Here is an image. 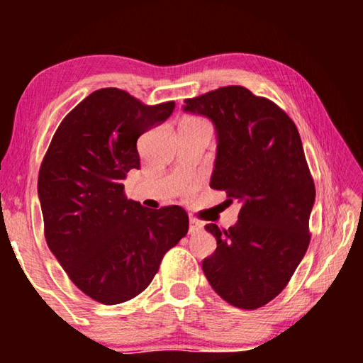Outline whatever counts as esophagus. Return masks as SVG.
I'll list each match as a JSON object with an SVG mask.
<instances>
[{"instance_id": "obj_1", "label": "esophagus", "mask_w": 363, "mask_h": 363, "mask_svg": "<svg viewBox=\"0 0 363 363\" xmlns=\"http://www.w3.org/2000/svg\"><path fill=\"white\" fill-rule=\"evenodd\" d=\"M201 227L203 225H201L200 220H196L194 218L189 220V233H196L199 230H201Z\"/></svg>"}]
</instances>
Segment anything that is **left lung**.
<instances>
[{
  "mask_svg": "<svg viewBox=\"0 0 363 363\" xmlns=\"http://www.w3.org/2000/svg\"><path fill=\"white\" fill-rule=\"evenodd\" d=\"M184 102L186 112L206 116L216 130L211 189L242 205L238 223L227 230L205 225L218 247L201 269L227 303L257 309L286 286L311 242L315 186L298 128L272 101L243 86Z\"/></svg>",
  "mask_w": 363,
  "mask_h": 363,
  "instance_id": "left-lung-1",
  "label": "left lung"
}]
</instances>
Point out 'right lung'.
I'll list each match as a JSON object with an SVG mask.
<instances>
[{
  "label": "right lung",
  "instance_id": "1",
  "mask_svg": "<svg viewBox=\"0 0 363 363\" xmlns=\"http://www.w3.org/2000/svg\"><path fill=\"white\" fill-rule=\"evenodd\" d=\"M173 110L174 102L145 106L126 91L97 89L62 120L43 158L38 196L48 247L97 303L143 293L189 230L184 208L149 210L128 200L123 184L140 167V134Z\"/></svg>",
  "mask_w": 363,
  "mask_h": 363
}]
</instances>
